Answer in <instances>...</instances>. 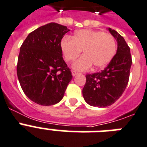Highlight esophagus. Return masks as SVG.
Returning <instances> with one entry per match:
<instances>
[{
  "mask_svg": "<svg viewBox=\"0 0 147 147\" xmlns=\"http://www.w3.org/2000/svg\"><path fill=\"white\" fill-rule=\"evenodd\" d=\"M71 74H72V76H77V75H78V74H79V72H78V71L72 70V71H71Z\"/></svg>",
  "mask_w": 147,
  "mask_h": 147,
  "instance_id": "1",
  "label": "esophagus"
}]
</instances>
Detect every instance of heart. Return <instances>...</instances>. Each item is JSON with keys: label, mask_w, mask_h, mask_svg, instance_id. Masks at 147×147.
Wrapping results in <instances>:
<instances>
[{"label": "heart", "mask_w": 147, "mask_h": 147, "mask_svg": "<svg viewBox=\"0 0 147 147\" xmlns=\"http://www.w3.org/2000/svg\"><path fill=\"white\" fill-rule=\"evenodd\" d=\"M60 47L68 63L75 60L83 50L84 55L73 63L74 69L80 71L89 69L92 64L96 69L106 67L117 51L116 41L112 34L90 29L78 31L72 38L65 37L61 40Z\"/></svg>", "instance_id": "heart-1"}]
</instances>
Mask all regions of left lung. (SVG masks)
I'll use <instances>...</instances> for the list:
<instances>
[{"label": "left lung", "instance_id": "obj_1", "mask_svg": "<svg viewBox=\"0 0 147 147\" xmlns=\"http://www.w3.org/2000/svg\"><path fill=\"white\" fill-rule=\"evenodd\" d=\"M108 30L117 40L115 57L104 69L86 75L82 94L84 100L92 107H107L113 104L122 95L127 87L132 59L130 47L116 31Z\"/></svg>", "mask_w": 147, "mask_h": 147}]
</instances>
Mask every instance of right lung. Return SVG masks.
Returning <instances> with one entry per match:
<instances>
[{"instance_id": "add662e5", "label": "right lung", "mask_w": 147, "mask_h": 147, "mask_svg": "<svg viewBox=\"0 0 147 147\" xmlns=\"http://www.w3.org/2000/svg\"><path fill=\"white\" fill-rule=\"evenodd\" d=\"M69 29L51 22L28 34L20 47L17 76L23 92L41 106H51L63 99L72 78L63 58L61 40Z\"/></svg>"}]
</instances>
